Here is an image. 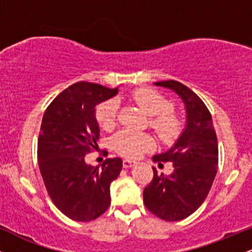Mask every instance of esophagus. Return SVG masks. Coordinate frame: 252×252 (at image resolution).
Listing matches in <instances>:
<instances>
[{"instance_id": "obj_1", "label": "esophagus", "mask_w": 252, "mask_h": 252, "mask_svg": "<svg viewBox=\"0 0 252 252\" xmlns=\"http://www.w3.org/2000/svg\"><path fill=\"white\" fill-rule=\"evenodd\" d=\"M135 161H131V160H128V158H126V160H123V167L124 168H130V167L135 166Z\"/></svg>"}]
</instances>
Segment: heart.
<instances>
[{"mask_svg":"<svg viewBox=\"0 0 252 252\" xmlns=\"http://www.w3.org/2000/svg\"><path fill=\"white\" fill-rule=\"evenodd\" d=\"M132 100L150 117V126L155 130L163 142H173L182 131V122L172 114V103L154 89L141 88L131 94ZM118 111V102L109 99L97 106L96 118L99 126L110 129L115 126ZM112 147L118 154L126 158H137L154 147V140L149 134L134 130H122L112 138Z\"/></svg>","mask_w":252,"mask_h":252,"instance_id":"1","label":"heart"}]
</instances>
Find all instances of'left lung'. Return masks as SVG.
<instances>
[{
	"label": "left lung",
	"mask_w": 252,
	"mask_h": 252,
	"mask_svg": "<svg viewBox=\"0 0 252 252\" xmlns=\"http://www.w3.org/2000/svg\"><path fill=\"white\" fill-rule=\"evenodd\" d=\"M181 98L186 111V126L167 152L153 156L162 166L172 162L173 173L158 174L143 190V202L153 215L167 221H178L199 209L209 194L217 174L218 143L212 116L192 90L175 80L154 83Z\"/></svg>",
	"instance_id": "8db88e82"
}]
</instances>
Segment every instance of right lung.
I'll use <instances>...</instances> for the list:
<instances>
[{"label":"right lung","instance_id":"1","mask_svg":"<svg viewBox=\"0 0 252 252\" xmlns=\"http://www.w3.org/2000/svg\"><path fill=\"white\" fill-rule=\"evenodd\" d=\"M117 94L118 88L76 83L43 114L37 140L40 173L52 201L73 220H94L109 209L110 184L122 170L120 158H106L102 167L85 162L99 138L96 106Z\"/></svg>","mask_w":252,"mask_h":252}]
</instances>
